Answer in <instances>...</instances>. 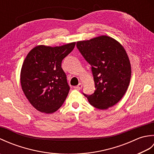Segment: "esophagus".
Listing matches in <instances>:
<instances>
[{"label": "esophagus", "instance_id": "34e87169", "mask_svg": "<svg viewBox=\"0 0 154 154\" xmlns=\"http://www.w3.org/2000/svg\"><path fill=\"white\" fill-rule=\"evenodd\" d=\"M82 87H83V84L82 83H79L77 86H76L75 88L77 90H81V89H82Z\"/></svg>", "mask_w": 154, "mask_h": 154}]
</instances>
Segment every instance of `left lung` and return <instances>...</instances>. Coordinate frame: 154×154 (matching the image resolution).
Instances as JSON below:
<instances>
[{"instance_id": "8db88e82", "label": "left lung", "mask_w": 154, "mask_h": 154, "mask_svg": "<svg viewBox=\"0 0 154 154\" xmlns=\"http://www.w3.org/2000/svg\"><path fill=\"white\" fill-rule=\"evenodd\" d=\"M77 48L91 66L95 91L84 94L94 107L105 110L122 99L129 86L131 65L126 50L107 35L77 42Z\"/></svg>"}]
</instances>
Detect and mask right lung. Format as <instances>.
Here are the masks:
<instances>
[{
  "instance_id": "right-lung-1",
  "label": "right lung",
  "mask_w": 154,
  "mask_h": 154,
  "mask_svg": "<svg viewBox=\"0 0 154 154\" xmlns=\"http://www.w3.org/2000/svg\"><path fill=\"white\" fill-rule=\"evenodd\" d=\"M75 45V42L56 47L38 45L25 58L20 72L22 89L40 112H55L67 98L70 87L61 62Z\"/></svg>"
}]
</instances>
